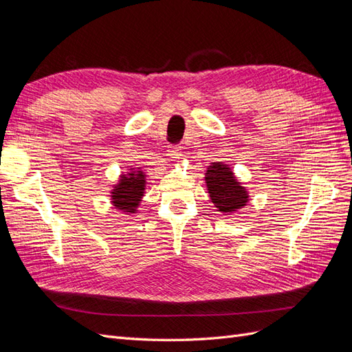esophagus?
Segmentation results:
<instances>
[{
	"label": "esophagus",
	"instance_id": "obj_1",
	"mask_svg": "<svg viewBox=\"0 0 352 352\" xmlns=\"http://www.w3.org/2000/svg\"><path fill=\"white\" fill-rule=\"evenodd\" d=\"M167 155H168L170 158H173V160H179L180 157H182V146H179V145L168 146Z\"/></svg>",
	"mask_w": 352,
	"mask_h": 352
}]
</instances>
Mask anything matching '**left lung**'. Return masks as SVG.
Returning a JSON list of instances; mask_svg holds the SVG:
<instances>
[{"mask_svg": "<svg viewBox=\"0 0 352 352\" xmlns=\"http://www.w3.org/2000/svg\"><path fill=\"white\" fill-rule=\"evenodd\" d=\"M206 184L212 204L221 212H235L248 202L247 189L233 176L230 167L212 163L206 173Z\"/></svg>", "mask_w": 352, "mask_h": 352, "instance_id": "1", "label": "left lung"}]
</instances>
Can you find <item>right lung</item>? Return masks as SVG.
<instances>
[{"mask_svg": "<svg viewBox=\"0 0 352 352\" xmlns=\"http://www.w3.org/2000/svg\"><path fill=\"white\" fill-rule=\"evenodd\" d=\"M145 190V175L138 170H131V173L122 175L119 184H117L111 192L113 206L123 212L136 211L140 201L144 197Z\"/></svg>", "mask_w": 352, "mask_h": 352, "instance_id": "obj_1", "label": "right lung"}]
</instances>
